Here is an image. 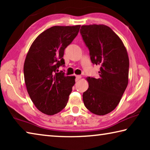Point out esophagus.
<instances>
[{"instance_id": "1", "label": "esophagus", "mask_w": 150, "mask_h": 150, "mask_svg": "<svg viewBox=\"0 0 150 150\" xmlns=\"http://www.w3.org/2000/svg\"><path fill=\"white\" fill-rule=\"evenodd\" d=\"M81 78V75H76V81H78Z\"/></svg>"}]
</instances>
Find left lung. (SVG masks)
<instances>
[{
  "instance_id": "left-lung-1",
  "label": "left lung",
  "mask_w": 150,
  "mask_h": 150,
  "mask_svg": "<svg viewBox=\"0 0 150 150\" xmlns=\"http://www.w3.org/2000/svg\"><path fill=\"white\" fill-rule=\"evenodd\" d=\"M80 33L93 64L100 66L99 78L87 77L84 105L96 115H105L117 106L128 83L129 58L122 41L104 24L85 25Z\"/></svg>"
}]
</instances>
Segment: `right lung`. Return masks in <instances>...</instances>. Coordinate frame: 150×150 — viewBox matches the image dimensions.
<instances>
[{
  "label": "right lung",
  "mask_w": 150,
  "mask_h": 150,
  "mask_svg": "<svg viewBox=\"0 0 150 150\" xmlns=\"http://www.w3.org/2000/svg\"><path fill=\"white\" fill-rule=\"evenodd\" d=\"M80 27L50 28L35 38L26 55L24 75L27 91L35 107L45 115H54L67 105L75 77L57 73V69L64 66V50Z\"/></svg>",
  "instance_id": "1"
}]
</instances>
